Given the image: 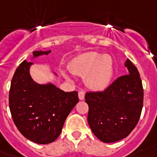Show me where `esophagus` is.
Returning a JSON list of instances; mask_svg holds the SVG:
<instances>
[{
	"label": "esophagus",
	"mask_w": 157,
	"mask_h": 157,
	"mask_svg": "<svg viewBox=\"0 0 157 157\" xmlns=\"http://www.w3.org/2000/svg\"><path fill=\"white\" fill-rule=\"evenodd\" d=\"M84 92H83V91H80V92H78V98H79V100H84Z\"/></svg>",
	"instance_id": "esophagus-1"
}]
</instances>
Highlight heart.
Instances as JSON below:
<instances>
[{
	"instance_id": "1",
	"label": "heart",
	"mask_w": 157,
	"mask_h": 157,
	"mask_svg": "<svg viewBox=\"0 0 157 157\" xmlns=\"http://www.w3.org/2000/svg\"><path fill=\"white\" fill-rule=\"evenodd\" d=\"M70 70L78 75H85V82L93 90L105 89L113 77V60L110 56L87 52L70 61Z\"/></svg>"
}]
</instances>
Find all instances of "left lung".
<instances>
[{
  "label": "left lung",
  "mask_w": 157,
  "mask_h": 157,
  "mask_svg": "<svg viewBox=\"0 0 157 157\" xmlns=\"http://www.w3.org/2000/svg\"><path fill=\"white\" fill-rule=\"evenodd\" d=\"M128 75L115 79L102 92H88L85 101L89 110L87 122L103 143L126 138L136 127L143 105V88L138 69L127 59Z\"/></svg>",
  "instance_id": "obj_1"
}]
</instances>
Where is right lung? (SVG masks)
Here are the masks:
<instances>
[{
	"instance_id": "right-lung-1",
	"label": "right lung",
	"mask_w": 157,
	"mask_h": 157,
	"mask_svg": "<svg viewBox=\"0 0 157 157\" xmlns=\"http://www.w3.org/2000/svg\"><path fill=\"white\" fill-rule=\"evenodd\" d=\"M51 51L33 52V58ZM32 62L24 59L12 78L9 106L19 131L32 142L47 144L61 133L66 118L78 101V92H65L51 82L39 84L30 75Z\"/></svg>"
}]
</instances>
